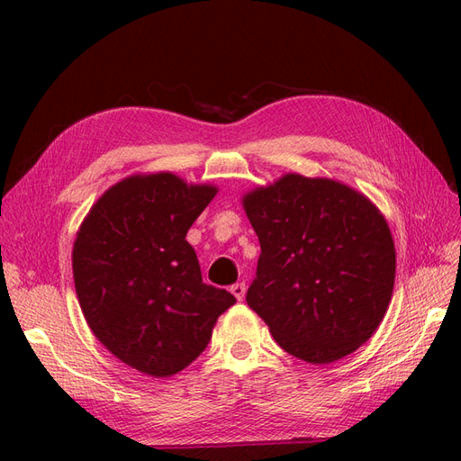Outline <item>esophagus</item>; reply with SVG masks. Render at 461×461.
I'll list each match as a JSON object with an SVG mask.
<instances>
[{
    "instance_id": "34e87169",
    "label": "esophagus",
    "mask_w": 461,
    "mask_h": 461,
    "mask_svg": "<svg viewBox=\"0 0 461 461\" xmlns=\"http://www.w3.org/2000/svg\"><path fill=\"white\" fill-rule=\"evenodd\" d=\"M230 292L234 294V298L240 302V300H244V296H246V285H244V283H236V285L230 286Z\"/></svg>"
}]
</instances>
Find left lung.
<instances>
[{"instance_id":"left-lung-1","label":"left lung","mask_w":461,"mask_h":461,"mask_svg":"<svg viewBox=\"0 0 461 461\" xmlns=\"http://www.w3.org/2000/svg\"><path fill=\"white\" fill-rule=\"evenodd\" d=\"M261 254L246 302L285 352L332 364L367 342L394 288L390 229L364 194L288 173L248 192Z\"/></svg>"}]
</instances>
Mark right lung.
<instances>
[{
  "mask_svg": "<svg viewBox=\"0 0 461 461\" xmlns=\"http://www.w3.org/2000/svg\"><path fill=\"white\" fill-rule=\"evenodd\" d=\"M215 194L171 173L129 176L94 203L77 232L73 276L86 323L122 364L156 379L190 366L236 302L202 283L186 242Z\"/></svg>",
  "mask_w": 461,
  "mask_h": 461,
  "instance_id": "obj_1",
  "label": "right lung"
}]
</instances>
